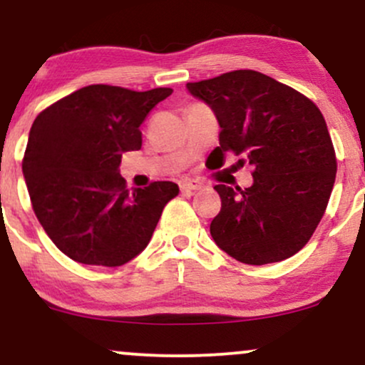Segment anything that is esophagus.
Instances as JSON below:
<instances>
[{"label":"esophagus","mask_w":365,"mask_h":365,"mask_svg":"<svg viewBox=\"0 0 365 365\" xmlns=\"http://www.w3.org/2000/svg\"><path fill=\"white\" fill-rule=\"evenodd\" d=\"M180 188H182L183 192H195V190H200V188H202V183H200L199 180L185 178L180 182Z\"/></svg>","instance_id":"esophagus-1"}]
</instances>
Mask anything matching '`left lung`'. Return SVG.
I'll list each match as a JSON object with an SVG mask.
<instances>
[{
    "mask_svg": "<svg viewBox=\"0 0 365 365\" xmlns=\"http://www.w3.org/2000/svg\"><path fill=\"white\" fill-rule=\"evenodd\" d=\"M187 89L220 123V148L212 154L223 159L233 153L254 166V183L244 190L215 187L221 211L211 221L212 240L252 266L292 257L319 225L336 177V156L319 108L254 70L187 83Z\"/></svg>",
    "mask_w": 365,
    "mask_h": 365,
    "instance_id": "1",
    "label": "left lung"
}]
</instances>
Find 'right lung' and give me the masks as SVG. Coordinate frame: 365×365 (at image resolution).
Listing matches in <instances>:
<instances>
[{
  "label": "right lung",
  "mask_w": 365,
  "mask_h": 365,
  "mask_svg": "<svg viewBox=\"0 0 365 365\" xmlns=\"http://www.w3.org/2000/svg\"><path fill=\"white\" fill-rule=\"evenodd\" d=\"M87 86L46 108L29 132L22 171L32 207L53 244L73 261L116 267L149 244L173 182L128 192L121 154L142 148L139 127L171 94Z\"/></svg>",
  "instance_id": "right-lung-1"
}]
</instances>
